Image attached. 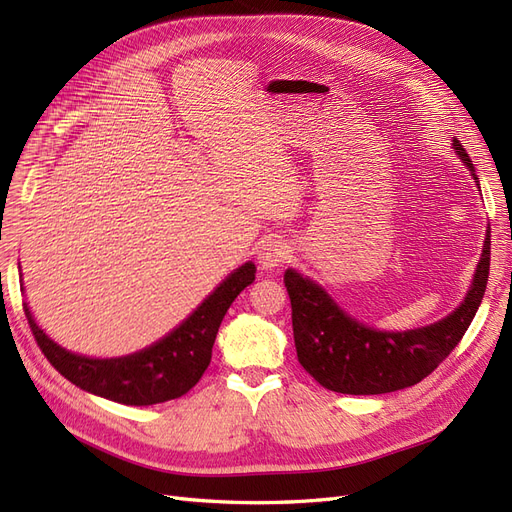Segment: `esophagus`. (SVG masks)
<instances>
[{
	"label": "esophagus",
	"mask_w": 512,
	"mask_h": 512,
	"mask_svg": "<svg viewBox=\"0 0 512 512\" xmlns=\"http://www.w3.org/2000/svg\"><path fill=\"white\" fill-rule=\"evenodd\" d=\"M288 256H290V247L286 243H282V241L271 239L267 243H262L256 258H258L260 269L275 271L277 267L284 265V262L288 260Z\"/></svg>",
	"instance_id": "34e87169"
}]
</instances>
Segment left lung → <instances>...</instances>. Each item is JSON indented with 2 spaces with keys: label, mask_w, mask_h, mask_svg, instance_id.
<instances>
[{
  "label": "left lung",
  "mask_w": 512,
  "mask_h": 512,
  "mask_svg": "<svg viewBox=\"0 0 512 512\" xmlns=\"http://www.w3.org/2000/svg\"><path fill=\"white\" fill-rule=\"evenodd\" d=\"M457 158L480 188L474 164L453 138ZM491 232L463 301L444 318L425 327L384 331L348 314L322 284L297 269H286L284 284L292 305V331L299 363L324 389L344 395H382L408 389L427 378L474 320L489 277Z\"/></svg>",
  "instance_id": "1"
}]
</instances>
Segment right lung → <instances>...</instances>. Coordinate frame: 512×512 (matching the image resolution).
Returning a JSON list of instances; mask_svg holds the SVG:
<instances>
[{"mask_svg":"<svg viewBox=\"0 0 512 512\" xmlns=\"http://www.w3.org/2000/svg\"><path fill=\"white\" fill-rule=\"evenodd\" d=\"M256 280V265L247 260L215 286L194 312L151 346L132 354L87 356L59 346L23 303L29 327L49 363L79 389L126 406H153L188 393L211 363L220 324L237 294Z\"/></svg>","mask_w":512,"mask_h":512,"instance_id":"1","label":"right lung"}]
</instances>
